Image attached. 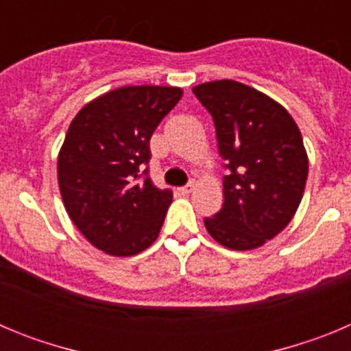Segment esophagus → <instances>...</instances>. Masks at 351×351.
Segmentation results:
<instances>
[{"instance_id":"esophagus-1","label":"esophagus","mask_w":351,"mask_h":351,"mask_svg":"<svg viewBox=\"0 0 351 351\" xmlns=\"http://www.w3.org/2000/svg\"><path fill=\"white\" fill-rule=\"evenodd\" d=\"M193 190H195V182H190V184H186V186H182V188H179L178 191L181 195H190Z\"/></svg>"}]
</instances>
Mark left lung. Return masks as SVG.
Segmentation results:
<instances>
[{"label": "left lung", "instance_id": "left-lung-1", "mask_svg": "<svg viewBox=\"0 0 351 351\" xmlns=\"http://www.w3.org/2000/svg\"><path fill=\"white\" fill-rule=\"evenodd\" d=\"M193 93L213 116L228 169L225 202L204 219L207 232L228 250H256L287 228L302 200L308 153L299 126L283 105L237 80L198 84Z\"/></svg>", "mask_w": 351, "mask_h": 351}]
</instances>
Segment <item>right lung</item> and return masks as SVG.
<instances>
[{
  "label": "right lung",
  "instance_id": "add662e5",
  "mask_svg": "<svg viewBox=\"0 0 351 351\" xmlns=\"http://www.w3.org/2000/svg\"><path fill=\"white\" fill-rule=\"evenodd\" d=\"M172 86H125L80 108L58 154L64 209L95 247L133 256L156 241L172 191L158 190L142 173L149 141L181 100Z\"/></svg>",
  "mask_w": 351,
  "mask_h": 351
}]
</instances>
